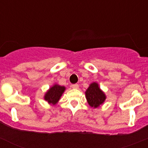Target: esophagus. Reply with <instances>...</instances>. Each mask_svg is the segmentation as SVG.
Masks as SVG:
<instances>
[{
    "instance_id": "34e87169",
    "label": "esophagus",
    "mask_w": 148,
    "mask_h": 148,
    "mask_svg": "<svg viewBox=\"0 0 148 148\" xmlns=\"http://www.w3.org/2000/svg\"><path fill=\"white\" fill-rule=\"evenodd\" d=\"M71 87L73 89H78L79 88V86H78V84H73V85L71 86Z\"/></svg>"
}]
</instances>
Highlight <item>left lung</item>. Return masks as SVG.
<instances>
[{
    "label": "left lung",
    "mask_w": 148,
    "mask_h": 148,
    "mask_svg": "<svg viewBox=\"0 0 148 148\" xmlns=\"http://www.w3.org/2000/svg\"><path fill=\"white\" fill-rule=\"evenodd\" d=\"M85 96L87 103L91 108H97L103 104L107 96L100 88L97 82H92L85 91Z\"/></svg>",
    "instance_id": "left-lung-1"
}]
</instances>
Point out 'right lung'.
Segmentation results:
<instances>
[{
    "label": "right lung",
    "instance_id": "obj_1",
    "mask_svg": "<svg viewBox=\"0 0 148 148\" xmlns=\"http://www.w3.org/2000/svg\"><path fill=\"white\" fill-rule=\"evenodd\" d=\"M66 87L64 86H61L58 84H54L49 90L45 92L44 99L47 101L48 104L51 105H55L58 102L63 93L64 92Z\"/></svg>",
    "mask_w": 148,
    "mask_h": 148
}]
</instances>
